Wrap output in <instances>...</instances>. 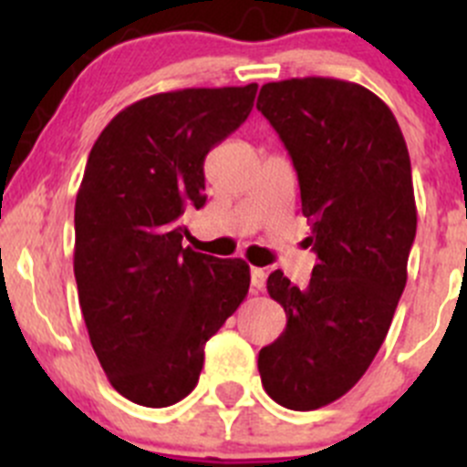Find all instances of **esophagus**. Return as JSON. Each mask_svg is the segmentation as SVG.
<instances>
[{
	"instance_id": "obj_1",
	"label": "esophagus",
	"mask_w": 467,
	"mask_h": 467,
	"mask_svg": "<svg viewBox=\"0 0 467 467\" xmlns=\"http://www.w3.org/2000/svg\"><path fill=\"white\" fill-rule=\"evenodd\" d=\"M264 282H266V273L264 268H251V286L253 291H262L264 289Z\"/></svg>"
}]
</instances>
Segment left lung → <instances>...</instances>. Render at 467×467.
<instances>
[{"label":"left lung","instance_id":"left-lung-1","mask_svg":"<svg viewBox=\"0 0 467 467\" xmlns=\"http://www.w3.org/2000/svg\"><path fill=\"white\" fill-rule=\"evenodd\" d=\"M257 110L289 150L318 257L305 289L268 275L286 327L257 368L277 404L312 411L361 379L393 321L418 223L411 160L390 108L357 83H266Z\"/></svg>","mask_w":467,"mask_h":467}]
</instances>
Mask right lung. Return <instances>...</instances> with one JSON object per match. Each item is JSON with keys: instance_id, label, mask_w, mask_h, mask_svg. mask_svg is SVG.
I'll return each mask as SVG.
<instances>
[{"instance_id": "right-lung-1", "label": "right lung", "mask_w": 467, "mask_h": 467, "mask_svg": "<svg viewBox=\"0 0 467 467\" xmlns=\"http://www.w3.org/2000/svg\"><path fill=\"white\" fill-rule=\"evenodd\" d=\"M257 83L140 99L94 142L74 207V275L94 352L142 407L190 395L207 338L246 298L251 268L182 248L205 205V155L251 115Z\"/></svg>"}]
</instances>
